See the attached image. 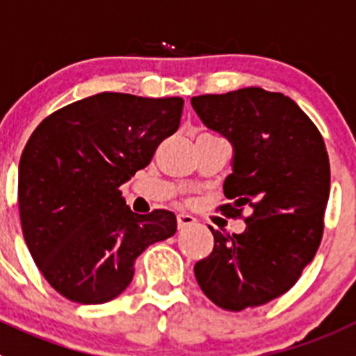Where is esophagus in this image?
<instances>
[{"label":"esophagus","mask_w":356,"mask_h":356,"mask_svg":"<svg viewBox=\"0 0 356 356\" xmlns=\"http://www.w3.org/2000/svg\"><path fill=\"white\" fill-rule=\"evenodd\" d=\"M195 223H197V220H195V218L191 216V214H186V213L177 214V227H179V230L186 229V227L195 225Z\"/></svg>","instance_id":"esophagus-1"}]
</instances>
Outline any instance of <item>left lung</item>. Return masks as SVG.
<instances>
[{"mask_svg": "<svg viewBox=\"0 0 356 356\" xmlns=\"http://www.w3.org/2000/svg\"><path fill=\"white\" fill-rule=\"evenodd\" d=\"M204 126L232 143V174L223 182L241 216V234L209 227L214 248L195 264L198 286L211 302L239 312L282 296L314 259L323 238L330 195V161L321 133L293 99L259 86L191 97Z\"/></svg>", "mask_w": 356, "mask_h": 356, "instance_id": "1", "label": "left lung"}]
</instances>
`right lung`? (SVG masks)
<instances>
[{
    "label": "right lung",
    "mask_w": 356,
    "mask_h": 356,
    "mask_svg": "<svg viewBox=\"0 0 356 356\" xmlns=\"http://www.w3.org/2000/svg\"><path fill=\"white\" fill-rule=\"evenodd\" d=\"M181 97L102 92L44 118L19 161V214L40 273L70 302L122 293L134 261L174 236L175 214H136L120 186L145 168L181 124Z\"/></svg>",
    "instance_id": "add662e5"
}]
</instances>
